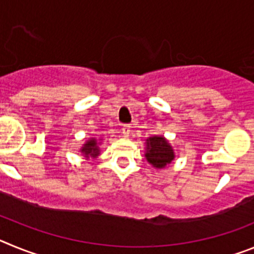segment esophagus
<instances>
[{"label":"esophagus","instance_id":"1","mask_svg":"<svg viewBox=\"0 0 254 254\" xmlns=\"http://www.w3.org/2000/svg\"><path fill=\"white\" fill-rule=\"evenodd\" d=\"M122 133L125 137H128V136H131V126L129 125H125L122 127Z\"/></svg>","mask_w":254,"mask_h":254}]
</instances>
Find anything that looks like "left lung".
<instances>
[{"mask_svg": "<svg viewBox=\"0 0 254 254\" xmlns=\"http://www.w3.org/2000/svg\"><path fill=\"white\" fill-rule=\"evenodd\" d=\"M145 145V158L155 169H164L176 160L174 149L164 136L155 134L147 137Z\"/></svg>", "mask_w": 254, "mask_h": 254, "instance_id": "left-lung-1", "label": "left lung"}]
</instances>
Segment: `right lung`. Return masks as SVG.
I'll return each instance as SVG.
<instances>
[{
	"mask_svg": "<svg viewBox=\"0 0 254 254\" xmlns=\"http://www.w3.org/2000/svg\"><path fill=\"white\" fill-rule=\"evenodd\" d=\"M100 143L102 138L91 137L80 147V152L85 158V160H90V159H96L100 155Z\"/></svg>",
	"mask_w": 254,
	"mask_h": 254,
	"instance_id": "obj_1",
	"label": "right lung"
}]
</instances>
